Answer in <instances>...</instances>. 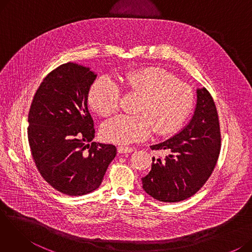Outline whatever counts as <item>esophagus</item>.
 Listing matches in <instances>:
<instances>
[{"label": "esophagus", "mask_w": 252, "mask_h": 252, "mask_svg": "<svg viewBox=\"0 0 252 252\" xmlns=\"http://www.w3.org/2000/svg\"><path fill=\"white\" fill-rule=\"evenodd\" d=\"M117 151H118V153H121V154H123V153H129V152H133L134 151V148L126 147V146H121V147L117 148Z\"/></svg>", "instance_id": "obj_1"}]
</instances>
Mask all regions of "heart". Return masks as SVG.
Returning a JSON list of instances; mask_svg holds the SVG:
<instances>
[{"label": "heart", "instance_id": "1", "mask_svg": "<svg viewBox=\"0 0 252 252\" xmlns=\"http://www.w3.org/2000/svg\"><path fill=\"white\" fill-rule=\"evenodd\" d=\"M122 83L130 95L139 97L137 115H119L106 122L101 135L107 142L131 144L148 138L152 130L158 136L173 135L183 126L194 107L193 89L160 67L130 70L122 77ZM119 102L121 88L111 77H99L91 87L89 103L100 115L115 113Z\"/></svg>", "mask_w": 252, "mask_h": 252}]
</instances>
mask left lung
Listing matches in <instances>:
<instances>
[{
    "label": "left lung",
    "mask_w": 252,
    "mask_h": 252,
    "mask_svg": "<svg viewBox=\"0 0 252 252\" xmlns=\"http://www.w3.org/2000/svg\"><path fill=\"white\" fill-rule=\"evenodd\" d=\"M150 148L168 152L165 158L153 157L151 170L142 178L144 191L154 199L179 202L202 188L213 174L220 151L218 111L205 88L197 89L196 107L188 125Z\"/></svg>",
    "instance_id": "8db88e82"
}]
</instances>
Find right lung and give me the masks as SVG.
Here are the masks:
<instances>
[{"instance_id": "add662e5", "label": "right lung", "mask_w": 252, "mask_h": 252, "mask_svg": "<svg viewBox=\"0 0 252 252\" xmlns=\"http://www.w3.org/2000/svg\"><path fill=\"white\" fill-rule=\"evenodd\" d=\"M97 74L68 62L51 71L36 90L29 113V142L39 174L57 191L81 196L99 188L116 155L111 144L91 142L88 109Z\"/></svg>"}]
</instances>
